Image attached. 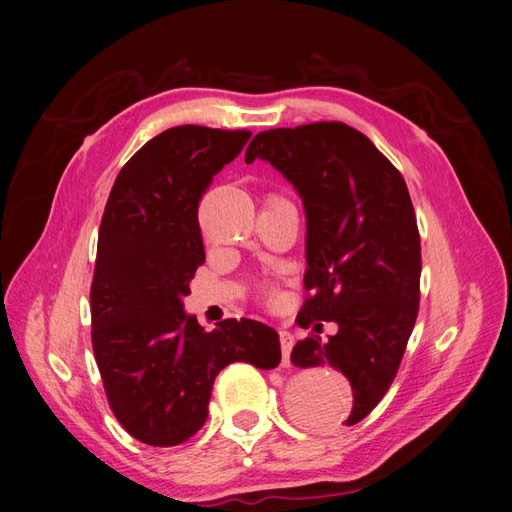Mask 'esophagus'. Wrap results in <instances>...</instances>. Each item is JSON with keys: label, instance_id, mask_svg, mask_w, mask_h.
<instances>
[{"label": "esophagus", "instance_id": "1", "mask_svg": "<svg viewBox=\"0 0 512 512\" xmlns=\"http://www.w3.org/2000/svg\"><path fill=\"white\" fill-rule=\"evenodd\" d=\"M280 344H282V365H290V350L294 344V337L290 331H280Z\"/></svg>", "mask_w": 512, "mask_h": 512}]
</instances>
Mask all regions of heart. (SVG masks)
Returning <instances> with one entry per match:
<instances>
[{
    "mask_svg": "<svg viewBox=\"0 0 512 512\" xmlns=\"http://www.w3.org/2000/svg\"><path fill=\"white\" fill-rule=\"evenodd\" d=\"M262 294H265V297H267V299H271V301H275V297H277L275 288H273V286H269V284L262 286Z\"/></svg>",
    "mask_w": 512,
    "mask_h": 512,
    "instance_id": "b5f03b06",
    "label": "heart"
}]
</instances>
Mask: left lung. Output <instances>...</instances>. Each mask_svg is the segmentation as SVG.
Wrapping results in <instances>:
<instances>
[{
    "label": "left lung",
    "mask_w": 512,
    "mask_h": 512,
    "mask_svg": "<svg viewBox=\"0 0 512 512\" xmlns=\"http://www.w3.org/2000/svg\"><path fill=\"white\" fill-rule=\"evenodd\" d=\"M271 162L297 188L307 213V273L299 327L337 322L322 342L292 348L297 367H333L352 384L356 425L393 384L421 301V235L399 170L342 121L258 132L245 162ZM322 327V324H316ZM314 327V331H316ZM320 423L324 416L316 412Z\"/></svg>",
    "instance_id": "obj_1"
}]
</instances>
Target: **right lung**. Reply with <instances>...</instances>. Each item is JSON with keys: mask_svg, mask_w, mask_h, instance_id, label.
<instances>
[{"mask_svg": "<svg viewBox=\"0 0 512 512\" xmlns=\"http://www.w3.org/2000/svg\"><path fill=\"white\" fill-rule=\"evenodd\" d=\"M250 130L177 126L123 164L106 200L91 282V344L121 427L149 446H177L205 425L213 380L243 361L280 365L275 329L226 318L207 331L181 297L205 262L200 198Z\"/></svg>", "mask_w": 512, "mask_h": 512, "instance_id": "obj_1", "label": "right lung"}]
</instances>
